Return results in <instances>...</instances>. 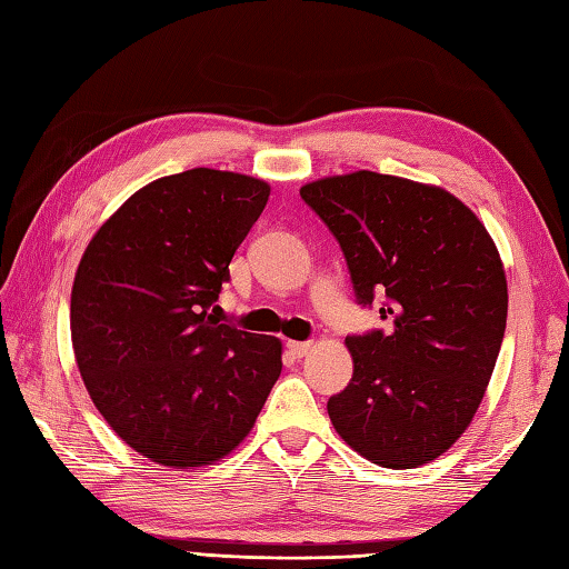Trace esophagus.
Returning a JSON list of instances; mask_svg holds the SVG:
<instances>
[{"mask_svg":"<svg viewBox=\"0 0 569 569\" xmlns=\"http://www.w3.org/2000/svg\"><path fill=\"white\" fill-rule=\"evenodd\" d=\"M287 349L295 358H305L311 349H315V343L311 341H287Z\"/></svg>","mask_w":569,"mask_h":569,"instance_id":"esophagus-1","label":"esophagus"}]
</instances>
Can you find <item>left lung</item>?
<instances>
[{"instance_id": "8db88e82", "label": "left lung", "mask_w": 569, "mask_h": 569, "mask_svg": "<svg viewBox=\"0 0 569 569\" xmlns=\"http://www.w3.org/2000/svg\"><path fill=\"white\" fill-rule=\"evenodd\" d=\"M339 240L356 299L388 331L349 336L353 378L329 398L333 430L386 469L442 457L471 425L501 351L508 284L477 213L432 183L353 171L299 189Z\"/></svg>"}]
</instances>
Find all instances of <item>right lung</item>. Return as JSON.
<instances>
[{
	"mask_svg": "<svg viewBox=\"0 0 569 569\" xmlns=\"http://www.w3.org/2000/svg\"><path fill=\"white\" fill-rule=\"evenodd\" d=\"M270 183L189 169L134 191L98 228L71 292L90 400L124 445L169 469L228 457L282 373L277 336L220 323L228 264Z\"/></svg>",
	"mask_w": 569,
	"mask_h": 569,
	"instance_id": "obj_1",
	"label": "right lung"
}]
</instances>
